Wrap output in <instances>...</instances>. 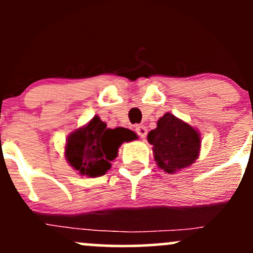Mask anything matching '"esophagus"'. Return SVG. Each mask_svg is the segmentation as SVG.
Masks as SVG:
<instances>
[{"label":"esophagus","instance_id":"34e87169","mask_svg":"<svg viewBox=\"0 0 253 253\" xmlns=\"http://www.w3.org/2000/svg\"><path fill=\"white\" fill-rule=\"evenodd\" d=\"M135 132H136V134L140 136V138H143V139L146 138L147 128L144 126V125H139V126H136L135 127Z\"/></svg>","mask_w":253,"mask_h":253}]
</instances>
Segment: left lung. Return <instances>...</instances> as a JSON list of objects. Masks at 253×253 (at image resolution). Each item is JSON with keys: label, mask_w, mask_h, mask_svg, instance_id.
Listing matches in <instances>:
<instances>
[{"label": "left lung", "mask_w": 253, "mask_h": 253, "mask_svg": "<svg viewBox=\"0 0 253 253\" xmlns=\"http://www.w3.org/2000/svg\"><path fill=\"white\" fill-rule=\"evenodd\" d=\"M158 167L168 173L189 167L199 157L201 138L195 128L167 113L147 135Z\"/></svg>", "instance_id": "8db88e82"}]
</instances>
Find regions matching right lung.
Wrapping results in <instances>:
<instances>
[{
	"label": "right lung",
	"mask_w": 253,
	"mask_h": 253,
	"mask_svg": "<svg viewBox=\"0 0 253 253\" xmlns=\"http://www.w3.org/2000/svg\"><path fill=\"white\" fill-rule=\"evenodd\" d=\"M135 138L134 132L123 127L107 128L106 123L96 115L86 126L75 130L68 138L66 161L81 175L102 176L112 167L110 162L118 156L119 146Z\"/></svg>",
	"instance_id": "add662e5"
}]
</instances>
